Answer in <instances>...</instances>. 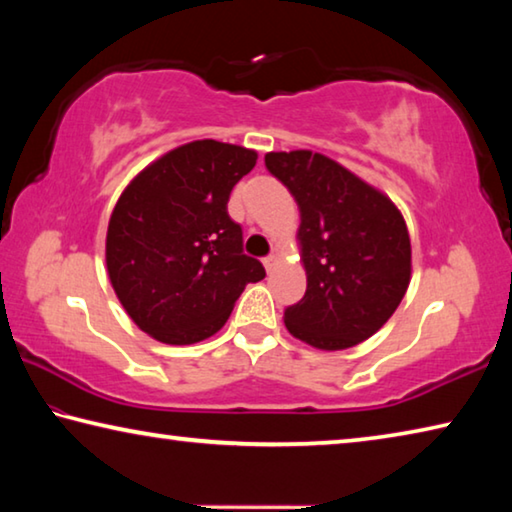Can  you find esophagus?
I'll list each match as a JSON object with an SVG mask.
<instances>
[{
    "instance_id": "34e87169",
    "label": "esophagus",
    "mask_w": 512,
    "mask_h": 512,
    "mask_svg": "<svg viewBox=\"0 0 512 512\" xmlns=\"http://www.w3.org/2000/svg\"><path fill=\"white\" fill-rule=\"evenodd\" d=\"M262 262H264V266H266V271H273V266L277 264V257H275V255H268V257L262 259Z\"/></svg>"
}]
</instances>
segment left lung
<instances>
[{
  "label": "left lung",
  "mask_w": 512,
  "mask_h": 512,
  "mask_svg": "<svg viewBox=\"0 0 512 512\" xmlns=\"http://www.w3.org/2000/svg\"><path fill=\"white\" fill-rule=\"evenodd\" d=\"M264 162L300 207L307 291L284 309V325L318 350L370 339L409 289L411 239L400 210L320 153H266Z\"/></svg>",
  "instance_id": "left-lung-1"
}]
</instances>
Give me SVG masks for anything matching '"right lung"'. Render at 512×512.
<instances>
[{"label":"right lung","instance_id":"right-lung-1","mask_svg":"<svg viewBox=\"0 0 512 512\" xmlns=\"http://www.w3.org/2000/svg\"><path fill=\"white\" fill-rule=\"evenodd\" d=\"M244 146L198 140L149 164L112 210L106 264L117 298L142 332L169 345L219 332L264 266L244 253L230 192L255 167Z\"/></svg>","mask_w":512,"mask_h":512}]
</instances>
